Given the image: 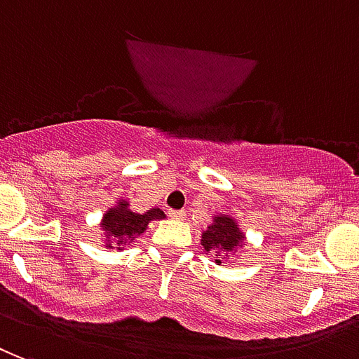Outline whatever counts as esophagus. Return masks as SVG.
<instances>
[{"instance_id":"esophagus-1","label":"esophagus","mask_w":359,"mask_h":359,"mask_svg":"<svg viewBox=\"0 0 359 359\" xmlns=\"http://www.w3.org/2000/svg\"><path fill=\"white\" fill-rule=\"evenodd\" d=\"M168 214L172 216V218H176V219L185 218V212L183 210H168Z\"/></svg>"}]
</instances>
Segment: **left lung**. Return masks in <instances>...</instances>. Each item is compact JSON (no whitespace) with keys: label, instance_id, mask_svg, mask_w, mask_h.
Here are the masks:
<instances>
[{"label":"left lung","instance_id":"1","mask_svg":"<svg viewBox=\"0 0 359 359\" xmlns=\"http://www.w3.org/2000/svg\"><path fill=\"white\" fill-rule=\"evenodd\" d=\"M241 241H243V235H241L235 219L222 214V216H216L214 224L208 226V229L203 233L201 243L206 252H212L216 262L222 264L226 258H229L235 248L239 247Z\"/></svg>","mask_w":359,"mask_h":359}]
</instances>
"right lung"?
<instances>
[{
  "label": "right lung",
  "mask_w": 359,
  "mask_h": 359,
  "mask_svg": "<svg viewBox=\"0 0 359 359\" xmlns=\"http://www.w3.org/2000/svg\"><path fill=\"white\" fill-rule=\"evenodd\" d=\"M164 218V212L161 208H151L145 214H135L128 208V203L122 201L118 205L111 208L103 216V231L107 233L109 239V247L111 248H122L130 245L137 239V235L145 231V227L151 219Z\"/></svg>",
  "instance_id": "add662e5"
}]
</instances>
